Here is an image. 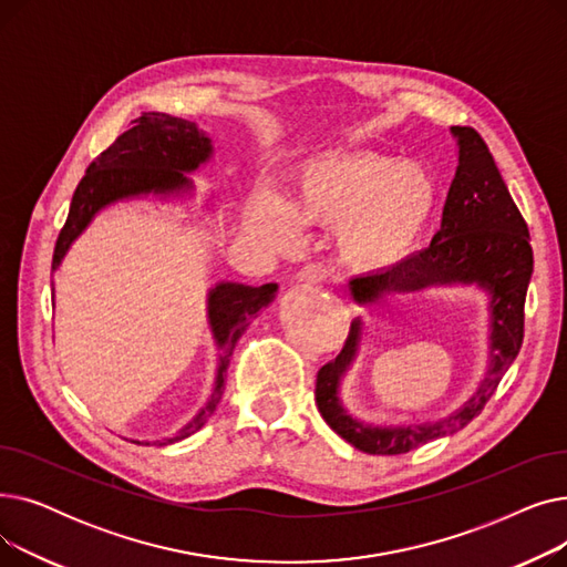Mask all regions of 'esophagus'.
I'll list each match as a JSON object with an SVG mask.
<instances>
[{
  "mask_svg": "<svg viewBox=\"0 0 567 567\" xmlns=\"http://www.w3.org/2000/svg\"><path fill=\"white\" fill-rule=\"evenodd\" d=\"M331 271L323 264H306L299 274V280L306 285H323L329 280Z\"/></svg>",
  "mask_w": 567,
  "mask_h": 567,
  "instance_id": "1",
  "label": "esophagus"
}]
</instances>
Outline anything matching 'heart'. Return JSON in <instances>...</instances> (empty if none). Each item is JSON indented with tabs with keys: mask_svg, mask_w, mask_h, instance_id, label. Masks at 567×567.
Listing matches in <instances>:
<instances>
[{
	"mask_svg": "<svg viewBox=\"0 0 567 567\" xmlns=\"http://www.w3.org/2000/svg\"><path fill=\"white\" fill-rule=\"evenodd\" d=\"M439 202L427 169L377 152L338 154L299 167L289 199L257 188L246 204V231L271 252H293L306 225H337L340 257L361 271L400 266L423 238Z\"/></svg>",
	"mask_w": 567,
	"mask_h": 567,
	"instance_id": "1",
	"label": "heart"
}]
</instances>
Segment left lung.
Returning <instances> with one entry per match:
<instances>
[{
	"mask_svg": "<svg viewBox=\"0 0 567 567\" xmlns=\"http://www.w3.org/2000/svg\"><path fill=\"white\" fill-rule=\"evenodd\" d=\"M460 163L443 206L441 229L430 248L406 257L389 271L349 280L355 303L370 306L391 293L421 291L441 285H475L489 293V370L481 389L457 411L436 423L370 425L347 413L340 381L359 353L363 321L353 319L336 361L317 372L315 400L329 427L368 455H402L419 445L460 432L478 415L508 372L524 340V301L533 274V250L526 220L489 154L471 126H453Z\"/></svg>",
	"mask_w": 567,
	"mask_h": 567,
	"instance_id": "1",
	"label": "left lung"
}]
</instances>
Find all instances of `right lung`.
Segmentation results:
<instances>
[{
    "label": "right lung",
    "instance_id": "obj_1",
    "mask_svg": "<svg viewBox=\"0 0 567 567\" xmlns=\"http://www.w3.org/2000/svg\"><path fill=\"white\" fill-rule=\"evenodd\" d=\"M214 154L212 137H206L197 124L186 118L169 116L163 112H144L135 118V126L118 135L105 152L86 167V174L78 184L71 202L66 225L59 231L52 271H56L64 255L73 246L75 238L94 220L101 208L133 199L142 195H182L193 190L188 172H195ZM278 285L268 282L261 287H250L241 282H218L208 291V326H212L214 340L220 349L216 389L208 402L199 409L195 419L178 430L176 434L154 441L167 445L182 441L212 419L223 391L229 368V355L248 329V323L276 299ZM137 445H148V441H133Z\"/></svg>",
    "mask_w": 567,
    "mask_h": 567
}]
</instances>
